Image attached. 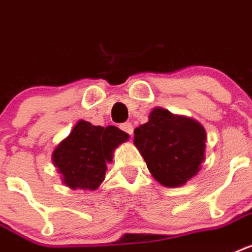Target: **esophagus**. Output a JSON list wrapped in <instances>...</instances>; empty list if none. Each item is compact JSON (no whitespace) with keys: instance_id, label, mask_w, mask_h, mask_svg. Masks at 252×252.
Returning <instances> with one entry per match:
<instances>
[{"instance_id":"obj_1","label":"esophagus","mask_w":252,"mask_h":252,"mask_svg":"<svg viewBox=\"0 0 252 252\" xmlns=\"http://www.w3.org/2000/svg\"><path fill=\"white\" fill-rule=\"evenodd\" d=\"M120 128H122V130H124L126 133H128L129 136H132L133 134V126L130 124V123H124V124H122V126H120Z\"/></svg>"}]
</instances>
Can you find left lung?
Returning a JSON list of instances; mask_svg holds the SVG:
<instances>
[{
  "label": "left lung",
  "mask_w": 252,
  "mask_h": 252,
  "mask_svg": "<svg viewBox=\"0 0 252 252\" xmlns=\"http://www.w3.org/2000/svg\"><path fill=\"white\" fill-rule=\"evenodd\" d=\"M206 141L207 133L197 120L155 107L149 122L134 129L133 144L160 185L179 188L200 171Z\"/></svg>",
  "instance_id": "obj_1"
}]
</instances>
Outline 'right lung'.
<instances>
[{"label": "right lung", "instance_id": "add662e5", "mask_svg": "<svg viewBox=\"0 0 252 252\" xmlns=\"http://www.w3.org/2000/svg\"><path fill=\"white\" fill-rule=\"evenodd\" d=\"M129 140L118 126H93L79 120L52 154V160L63 184L69 189L97 190L106 176L114 151Z\"/></svg>", "mask_w": 252, "mask_h": 252}]
</instances>
